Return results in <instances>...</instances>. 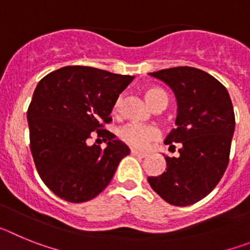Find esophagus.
I'll return each mask as SVG.
<instances>
[{
    "label": "esophagus",
    "instance_id": "34e87169",
    "mask_svg": "<svg viewBox=\"0 0 250 250\" xmlns=\"http://www.w3.org/2000/svg\"><path fill=\"white\" fill-rule=\"evenodd\" d=\"M130 151H131V154H132V155L139 156V158H145V156H146V152H144V151H140V150H138V149H134V147H132V149L130 150Z\"/></svg>",
    "mask_w": 250,
    "mask_h": 250
}]
</instances>
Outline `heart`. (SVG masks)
Wrapping results in <instances>:
<instances>
[{
	"instance_id": "obj_1",
	"label": "heart",
	"mask_w": 250,
	"mask_h": 250,
	"mask_svg": "<svg viewBox=\"0 0 250 250\" xmlns=\"http://www.w3.org/2000/svg\"><path fill=\"white\" fill-rule=\"evenodd\" d=\"M144 98L149 103V105L154 107L159 101L164 100V99L167 100V95L160 87L150 86L144 90ZM119 105H120V101L116 103L115 109H118ZM120 136L127 144L139 147V149H145L150 144V141H152L158 136V131L151 126H145L140 124H129L121 129Z\"/></svg>"
}]
</instances>
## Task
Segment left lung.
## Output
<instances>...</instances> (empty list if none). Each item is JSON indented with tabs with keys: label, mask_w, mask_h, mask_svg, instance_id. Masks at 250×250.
<instances>
[{
	"label": "left lung",
	"mask_w": 250,
	"mask_h": 250,
	"mask_svg": "<svg viewBox=\"0 0 250 250\" xmlns=\"http://www.w3.org/2000/svg\"><path fill=\"white\" fill-rule=\"evenodd\" d=\"M173 90L178 105L175 125L165 144L180 143L178 158L165 156L167 170L149 176L152 190L169 204L187 207L213 190L228 167L235 127L228 90L199 68L173 67L150 72Z\"/></svg>",
	"instance_id": "1"
}]
</instances>
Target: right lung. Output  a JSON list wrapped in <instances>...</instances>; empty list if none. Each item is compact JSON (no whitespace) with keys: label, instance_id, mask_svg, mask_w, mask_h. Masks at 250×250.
I'll use <instances>...</instances> for the list:
<instances>
[{"label":"right lung","instance_id":"obj_1","mask_svg":"<svg viewBox=\"0 0 250 250\" xmlns=\"http://www.w3.org/2000/svg\"><path fill=\"white\" fill-rule=\"evenodd\" d=\"M134 76L87 66H65L37 83L27 110L30 147L46 187L59 198L83 203L101 193L130 149L103 129L119 95ZM106 147L88 145L92 132Z\"/></svg>","mask_w":250,"mask_h":250}]
</instances>
